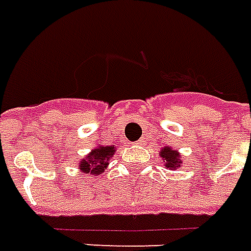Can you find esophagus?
Returning a JSON list of instances; mask_svg holds the SVG:
<instances>
[{
  "label": "esophagus",
  "instance_id": "1",
  "mask_svg": "<svg viewBox=\"0 0 251 251\" xmlns=\"http://www.w3.org/2000/svg\"><path fill=\"white\" fill-rule=\"evenodd\" d=\"M132 145L135 146V148H139V146H142L144 145V141H142V139H139V141H137V142H134V144H132Z\"/></svg>",
  "mask_w": 251,
  "mask_h": 251
}]
</instances>
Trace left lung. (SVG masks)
<instances>
[{"instance_id":"1","label":"left lung","mask_w":251,"mask_h":251,"mask_svg":"<svg viewBox=\"0 0 251 251\" xmlns=\"http://www.w3.org/2000/svg\"><path fill=\"white\" fill-rule=\"evenodd\" d=\"M178 152L176 151H171V148H164L161 151V157L163 160H166V164H167V169H176L179 164H182V161H179L178 159Z\"/></svg>"}]
</instances>
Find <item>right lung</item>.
<instances>
[{
    "mask_svg": "<svg viewBox=\"0 0 251 251\" xmlns=\"http://www.w3.org/2000/svg\"><path fill=\"white\" fill-rule=\"evenodd\" d=\"M112 154H114V146H99L80 161V169L82 173H90L91 176L102 174Z\"/></svg>",
    "mask_w": 251,
    "mask_h": 251,
    "instance_id": "1",
    "label": "right lung"
}]
</instances>
